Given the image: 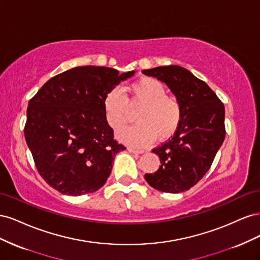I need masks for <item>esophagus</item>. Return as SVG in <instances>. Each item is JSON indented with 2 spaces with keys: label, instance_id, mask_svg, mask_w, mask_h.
I'll return each instance as SVG.
<instances>
[{
  "label": "esophagus",
  "instance_id": "1",
  "mask_svg": "<svg viewBox=\"0 0 260 260\" xmlns=\"http://www.w3.org/2000/svg\"><path fill=\"white\" fill-rule=\"evenodd\" d=\"M128 151L130 153H133V154H143L145 151L144 149H141V148H136V147H132V146H129L128 147Z\"/></svg>",
  "mask_w": 260,
  "mask_h": 260
}]
</instances>
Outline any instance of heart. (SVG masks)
<instances>
[{
  "instance_id": "b5f03b06",
  "label": "heart",
  "mask_w": 260,
  "mask_h": 260,
  "mask_svg": "<svg viewBox=\"0 0 260 260\" xmlns=\"http://www.w3.org/2000/svg\"><path fill=\"white\" fill-rule=\"evenodd\" d=\"M130 99L119 88H114L104 98L106 120L112 128H118L129 118V104L141 105L136 113V122L118 131V138L135 145L152 143L155 137L167 139L179 128L182 120L180 101L167 95L166 86L152 77H142L128 86Z\"/></svg>"
}]
</instances>
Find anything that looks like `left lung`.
I'll return each mask as SVG.
<instances>
[{
  "label": "left lung",
  "mask_w": 260,
  "mask_h": 260,
  "mask_svg": "<svg viewBox=\"0 0 260 260\" xmlns=\"http://www.w3.org/2000/svg\"><path fill=\"white\" fill-rule=\"evenodd\" d=\"M165 82L182 105L174 137L153 149L160 166L145 174L147 183L166 193L190 190L205 176L225 137L224 106L216 93L187 69L161 66L142 72Z\"/></svg>",
  "instance_id": "left-lung-1"
}]
</instances>
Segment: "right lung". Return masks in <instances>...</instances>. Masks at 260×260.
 Masks as SVG:
<instances>
[{
	"label": "right lung",
	"mask_w": 260,
	"mask_h": 260,
	"mask_svg": "<svg viewBox=\"0 0 260 260\" xmlns=\"http://www.w3.org/2000/svg\"><path fill=\"white\" fill-rule=\"evenodd\" d=\"M101 66L75 67L55 76L29 101L25 138L39 174L61 194L78 196L103 186L117 153L104 98L135 75Z\"/></svg>",
	"instance_id": "add662e5"
}]
</instances>
